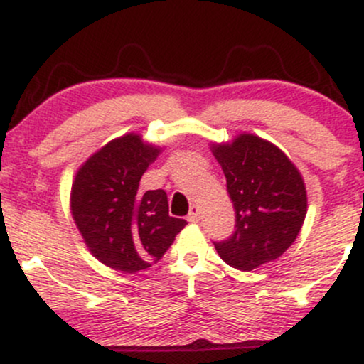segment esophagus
I'll use <instances>...</instances> for the list:
<instances>
[{
  "instance_id": "obj_1",
  "label": "esophagus",
  "mask_w": 364,
  "mask_h": 364,
  "mask_svg": "<svg viewBox=\"0 0 364 364\" xmlns=\"http://www.w3.org/2000/svg\"><path fill=\"white\" fill-rule=\"evenodd\" d=\"M188 222H191V224H196V222L200 220V208L196 207V205H191L190 207V213H188Z\"/></svg>"
}]
</instances>
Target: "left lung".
I'll use <instances>...</instances> for the list:
<instances>
[{
    "label": "left lung",
    "mask_w": 364,
    "mask_h": 364,
    "mask_svg": "<svg viewBox=\"0 0 364 364\" xmlns=\"http://www.w3.org/2000/svg\"><path fill=\"white\" fill-rule=\"evenodd\" d=\"M210 151L222 166L235 208V232L215 244L218 256L240 271L278 259L307 215V188L299 168L273 142L249 132L212 142Z\"/></svg>",
    "instance_id": "8db88e82"
}]
</instances>
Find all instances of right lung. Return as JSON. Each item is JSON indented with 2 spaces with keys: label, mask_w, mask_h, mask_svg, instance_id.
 Returning a JSON list of instances; mask_svg holds the SVG:
<instances>
[{
  "label": "right lung",
  "mask_w": 364,
  "mask_h": 364,
  "mask_svg": "<svg viewBox=\"0 0 364 364\" xmlns=\"http://www.w3.org/2000/svg\"><path fill=\"white\" fill-rule=\"evenodd\" d=\"M161 152V146L129 132L100 147L74 174L73 220L90 252L108 268H151L186 225L169 215L164 190L139 191L140 178Z\"/></svg>",
  "instance_id": "obj_1"
}]
</instances>
